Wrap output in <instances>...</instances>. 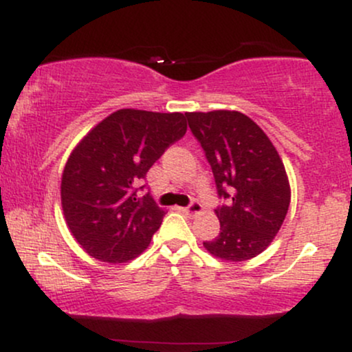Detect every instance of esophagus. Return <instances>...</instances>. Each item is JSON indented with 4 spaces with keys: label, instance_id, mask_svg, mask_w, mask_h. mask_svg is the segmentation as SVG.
Returning <instances> with one entry per match:
<instances>
[{
    "label": "esophagus",
    "instance_id": "obj_1",
    "mask_svg": "<svg viewBox=\"0 0 352 352\" xmlns=\"http://www.w3.org/2000/svg\"><path fill=\"white\" fill-rule=\"evenodd\" d=\"M182 212H185L187 215H197V213L201 212V205L199 204V201H192V204L188 205V207L182 208Z\"/></svg>",
    "mask_w": 352,
    "mask_h": 352
}]
</instances>
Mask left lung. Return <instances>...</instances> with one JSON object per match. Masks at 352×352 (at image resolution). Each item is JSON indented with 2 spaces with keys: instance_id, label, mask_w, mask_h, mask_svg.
<instances>
[{
  "instance_id": "left-lung-1",
  "label": "left lung",
  "mask_w": 352,
  "mask_h": 352,
  "mask_svg": "<svg viewBox=\"0 0 352 352\" xmlns=\"http://www.w3.org/2000/svg\"><path fill=\"white\" fill-rule=\"evenodd\" d=\"M187 120L212 167L220 233L204 246L213 256L246 261L268 248L288 213L292 192L276 148L236 111L188 112Z\"/></svg>"
}]
</instances>
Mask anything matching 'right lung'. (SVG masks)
<instances>
[{"label":"right lung","instance_id":"add662e5","mask_svg":"<svg viewBox=\"0 0 352 352\" xmlns=\"http://www.w3.org/2000/svg\"><path fill=\"white\" fill-rule=\"evenodd\" d=\"M185 117L120 109L72 151L60 201L72 235L91 256L124 263L151 243L165 212L151 193L137 199V192L155 160L185 135Z\"/></svg>","mask_w":352,"mask_h":352}]
</instances>
